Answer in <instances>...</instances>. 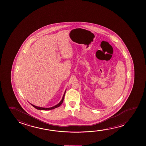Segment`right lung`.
<instances>
[{
    "label": "right lung",
    "mask_w": 146,
    "mask_h": 146,
    "mask_svg": "<svg viewBox=\"0 0 146 146\" xmlns=\"http://www.w3.org/2000/svg\"><path fill=\"white\" fill-rule=\"evenodd\" d=\"M66 90H65V91L64 92V95H63V97L62 98V100H61V101H60L58 104L56 105L55 106H53V107H50V108H43V107H38V106H35L34 105H33V104H31L30 103L31 105H32L33 107H34V108H36V109H37V110H52V109H55V108H57V107H59V106L62 104V103L63 102V100H64V96H65V92H66Z\"/></svg>",
    "instance_id": "1"
}]
</instances>
